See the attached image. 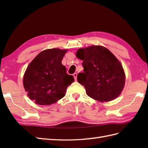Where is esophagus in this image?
<instances>
[{
    "label": "esophagus",
    "instance_id": "34e87169",
    "mask_svg": "<svg viewBox=\"0 0 148 148\" xmlns=\"http://www.w3.org/2000/svg\"><path fill=\"white\" fill-rule=\"evenodd\" d=\"M73 76H74V78L75 81H76V80H77V73H74V74H73Z\"/></svg>",
    "mask_w": 148,
    "mask_h": 148
}]
</instances>
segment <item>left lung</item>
Wrapping results in <instances>:
<instances>
[{
  "mask_svg": "<svg viewBox=\"0 0 148 148\" xmlns=\"http://www.w3.org/2000/svg\"><path fill=\"white\" fill-rule=\"evenodd\" d=\"M76 56L83 60L84 69L77 79L85 88L88 95L100 102H108L120 95L125 85L124 71L109 49L92 46L78 49Z\"/></svg>",
  "mask_w": 148,
  "mask_h": 148,
  "instance_id": "1",
  "label": "left lung"
}]
</instances>
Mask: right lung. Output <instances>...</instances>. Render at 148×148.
Returning a JSON list of instances; mask_svg holds the SVG:
<instances>
[{"instance_id":"1","label":"right lung","mask_w":148,"mask_h":148,"mask_svg":"<svg viewBox=\"0 0 148 148\" xmlns=\"http://www.w3.org/2000/svg\"><path fill=\"white\" fill-rule=\"evenodd\" d=\"M67 50H44L29 64L25 72L23 86L29 98L37 104L55 103L65 95L67 87L74 82L62 60Z\"/></svg>"}]
</instances>
